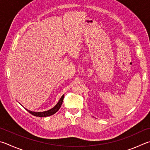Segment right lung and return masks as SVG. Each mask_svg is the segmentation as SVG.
I'll return each mask as SVG.
<instances>
[{
  "label": "right lung",
  "mask_w": 150,
  "mask_h": 150,
  "mask_svg": "<svg viewBox=\"0 0 150 150\" xmlns=\"http://www.w3.org/2000/svg\"><path fill=\"white\" fill-rule=\"evenodd\" d=\"M64 95H63L61 97V98L59 99V102H58V103L54 106V108H52L50 110H49L48 111H42V112H35V111H31L30 110H28V109H25V110L29 111V112L32 114L33 115L36 116V117H48V116H50L52 115H53L55 113H56L57 111L59 110V109L60 108L61 105L62 104V102H63V100H64Z\"/></svg>",
  "instance_id": "right-lung-1"
}]
</instances>
